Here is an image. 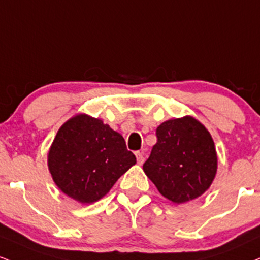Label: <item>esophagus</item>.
Masks as SVG:
<instances>
[{
    "label": "esophagus",
    "instance_id": "1",
    "mask_svg": "<svg viewBox=\"0 0 260 260\" xmlns=\"http://www.w3.org/2000/svg\"><path fill=\"white\" fill-rule=\"evenodd\" d=\"M136 156H137V161H138V165H143L144 161H145V157H144L143 152L137 151L136 152Z\"/></svg>",
    "mask_w": 260,
    "mask_h": 260
}]
</instances>
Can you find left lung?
I'll return each instance as SVG.
<instances>
[{"label": "left lung", "instance_id": "8db88e82", "mask_svg": "<svg viewBox=\"0 0 260 260\" xmlns=\"http://www.w3.org/2000/svg\"><path fill=\"white\" fill-rule=\"evenodd\" d=\"M157 143L143 166L164 198L177 205L200 198L213 183L218 156L211 133L199 120L184 116L156 129Z\"/></svg>", "mask_w": 260, "mask_h": 260}]
</instances>
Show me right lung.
I'll use <instances>...</instances> for the list:
<instances>
[{
	"instance_id": "right-lung-1",
	"label": "right lung",
	"mask_w": 260,
	"mask_h": 260,
	"mask_svg": "<svg viewBox=\"0 0 260 260\" xmlns=\"http://www.w3.org/2000/svg\"><path fill=\"white\" fill-rule=\"evenodd\" d=\"M136 162L120 133L87 114L75 115L59 128L47 158L55 185L83 205L104 198Z\"/></svg>"
}]
</instances>
